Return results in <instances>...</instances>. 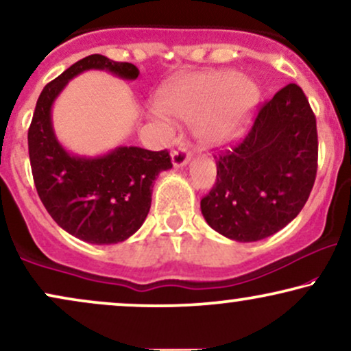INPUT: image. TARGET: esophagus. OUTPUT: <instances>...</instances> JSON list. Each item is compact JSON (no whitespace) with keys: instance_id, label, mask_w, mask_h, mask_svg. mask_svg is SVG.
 Returning a JSON list of instances; mask_svg holds the SVG:
<instances>
[{"instance_id":"1","label":"esophagus","mask_w":351,"mask_h":351,"mask_svg":"<svg viewBox=\"0 0 351 351\" xmlns=\"http://www.w3.org/2000/svg\"><path fill=\"white\" fill-rule=\"evenodd\" d=\"M189 160H191V152H188V149L180 147V149L173 150L171 163L175 168H181V167L188 165Z\"/></svg>"}]
</instances>
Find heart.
<instances>
[{
    "instance_id": "heart-1",
    "label": "heart",
    "mask_w": 351,
    "mask_h": 351,
    "mask_svg": "<svg viewBox=\"0 0 351 351\" xmlns=\"http://www.w3.org/2000/svg\"><path fill=\"white\" fill-rule=\"evenodd\" d=\"M256 84L238 76L234 71L215 69L194 73L173 81L162 88L155 118L170 123L167 114L193 119V130L202 144L217 147L237 139L257 104Z\"/></svg>"
}]
</instances>
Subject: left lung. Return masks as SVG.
<instances>
[{
  "instance_id": "1",
  "label": "left lung",
  "mask_w": 351,
  "mask_h": 351,
  "mask_svg": "<svg viewBox=\"0 0 351 351\" xmlns=\"http://www.w3.org/2000/svg\"><path fill=\"white\" fill-rule=\"evenodd\" d=\"M316 171V118L303 90L288 84L263 105L245 139L217 158L201 212L225 238L259 241L300 214Z\"/></svg>"
}]
</instances>
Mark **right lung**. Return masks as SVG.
I'll use <instances>...</instances> for the list:
<instances>
[{
    "mask_svg": "<svg viewBox=\"0 0 351 351\" xmlns=\"http://www.w3.org/2000/svg\"><path fill=\"white\" fill-rule=\"evenodd\" d=\"M106 71L134 81L139 69L104 55L82 58L43 87L29 128V157L35 188L51 219L90 245H117L143 227L154 181L170 170L167 150L119 145L101 155H77L58 141L51 108L71 79L84 71Z\"/></svg>",
    "mask_w": 351,
    "mask_h": 351,
    "instance_id": "1",
    "label": "right lung"
}]
</instances>
